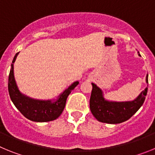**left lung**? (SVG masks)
<instances>
[{
  "label": "left lung",
  "instance_id": "left-lung-1",
  "mask_svg": "<svg viewBox=\"0 0 155 155\" xmlns=\"http://www.w3.org/2000/svg\"><path fill=\"white\" fill-rule=\"evenodd\" d=\"M138 55L140 56V53ZM146 83L148 84V74L146 76ZM91 85L92 91L90 98L91 113L99 122L109 124H120L134 116L144 102L147 92L146 87L133 101L115 102L105 99L103 91L96 84L91 83Z\"/></svg>",
  "mask_w": 155,
  "mask_h": 155
}]
</instances>
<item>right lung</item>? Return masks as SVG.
<instances>
[{
  "label": "right lung",
  "instance_id": "1",
  "mask_svg": "<svg viewBox=\"0 0 155 155\" xmlns=\"http://www.w3.org/2000/svg\"><path fill=\"white\" fill-rule=\"evenodd\" d=\"M18 54V53H16L12 61L8 77V92L12 102L19 112L31 121L42 123L56 120L63 113L68 95L79 84V82H74L59 94L57 98L41 100L30 98L21 93L16 84L14 75V63L15 62Z\"/></svg>",
  "mask_w": 155,
  "mask_h": 155
}]
</instances>
